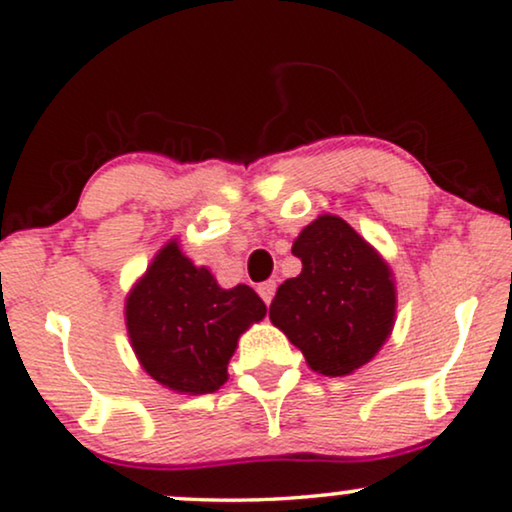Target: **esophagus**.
Here are the masks:
<instances>
[{
  "label": "esophagus",
  "mask_w": 512,
  "mask_h": 512,
  "mask_svg": "<svg viewBox=\"0 0 512 512\" xmlns=\"http://www.w3.org/2000/svg\"><path fill=\"white\" fill-rule=\"evenodd\" d=\"M275 289H277L275 280L261 282V285H258V294H261V299L266 301V304H270V301H273V296H275Z\"/></svg>",
  "instance_id": "obj_1"
}]
</instances>
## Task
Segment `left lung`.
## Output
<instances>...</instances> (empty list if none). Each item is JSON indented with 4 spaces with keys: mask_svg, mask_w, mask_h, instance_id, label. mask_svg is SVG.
Listing matches in <instances>:
<instances>
[{
    "mask_svg": "<svg viewBox=\"0 0 512 512\" xmlns=\"http://www.w3.org/2000/svg\"><path fill=\"white\" fill-rule=\"evenodd\" d=\"M301 273L277 289L270 320L315 372L361 368L389 337L396 289L389 266L346 220L320 216L292 246Z\"/></svg>",
    "mask_w": 512,
    "mask_h": 512,
    "instance_id": "left-lung-1",
    "label": "left lung"
}]
</instances>
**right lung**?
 <instances>
[{"label":"right lung","mask_w":512,"mask_h":512,"mask_svg":"<svg viewBox=\"0 0 512 512\" xmlns=\"http://www.w3.org/2000/svg\"><path fill=\"white\" fill-rule=\"evenodd\" d=\"M266 315L254 289L218 287L170 242L125 304L132 349L163 387L182 394H213L227 382L237 339Z\"/></svg>","instance_id":"right-lung-1"}]
</instances>
